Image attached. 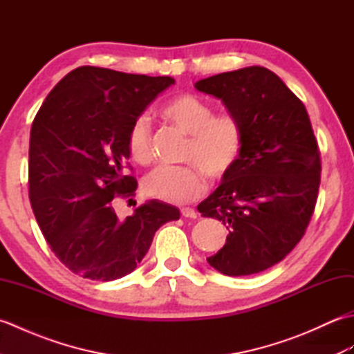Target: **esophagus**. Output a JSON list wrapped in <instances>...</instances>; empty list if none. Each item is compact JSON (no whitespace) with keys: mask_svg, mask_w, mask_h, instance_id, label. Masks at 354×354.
I'll return each instance as SVG.
<instances>
[{"mask_svg":"<svg viewBox=\"0 0 354 354\" xmlns=\"http://www.w3.org/2000/svg\"><path fill=\"white\" fill-rule=\"evenodd\" d=\"M181 214L184 217H190V219H196V217H198V213L194 212V209L190 208V207H183L181 208Z\"/></svg>","mask_w":354,"mask_h":354,"instance_id":"obj_1","label":"esophagus"}]
</instances>
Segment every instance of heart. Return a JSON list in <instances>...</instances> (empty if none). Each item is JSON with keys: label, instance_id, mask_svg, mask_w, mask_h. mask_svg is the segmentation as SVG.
Here are the masks:
<instances>
[{"label": "heart", "instance_id": "1", "mask_svg": "<svg viewBox=\"0 0 354 354\" xmlns=\"http://www.w3.org/2000/svg\"><path fill=\"white\" fill-rule=\"evenodd\" d=\"M160 114L178 131L189 135L179 167H158L142 181L149 198L169 204L196 199L205 189V176L222 181L234 170L243 153L246 132L237 115L214 114L212 103L202 97L183 93L164 104ZM126 147L135 162L146 165L153 160L152 129L146 117H137L126 133Z\"/></svg>", "mask_w": 354, "mask_h": 354}]
</instances>
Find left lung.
Here are the masks:
<instances>
[{
  "instance_id": "obj_1",
  "label": "left lung",
  "mask_w": 354,
  "mask_h": 354,
  "mask_svg": "<svg viewBox=\"0 0 354 354\" xmlns=\"http://www.w3.org/2000/svg\"><path fill=\"white\" fill-rule=\"evenodd\" d=\"M245 126L243 153L198 207L222 221L228 237L207 261L230 277L259 274L301 240L317 205L321 153L304 103L265 66L199 80Z\"/></svg>"
}]
</instances>
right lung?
<instances>
[{"instance_id": "obj_1", "label": "right lung", "mask_w": 354, "mask_h": 354, "mask_svg": "<svg viewBox=\"0 0 354 354\" xmlns=\"http://www.w3.org/2000/svg\"><path fill=\"white\" fill-rule=\"evenodd\" d=\"M150 77L79 66L51 89L30 131L28 198L51 251L71 272L112 281L137 268L156 230L179 209L149 201L118 221L114 199L135 196L131 123L165 88Z\"/></svg>"}]
</instances>
